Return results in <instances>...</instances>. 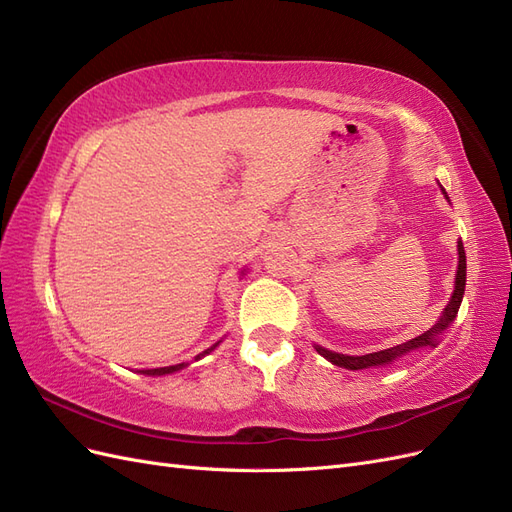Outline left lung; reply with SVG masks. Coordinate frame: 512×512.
Returning a JSON list of instances; mask_svg holds the SVG:
<instances>
[{
  "label": "left lung",
  "mask_w": 512,
  "mask_h": 512,
  "mask_svg": "<svg viewBox=\"0 0 512 512\" xmlns=\"http://www.w3.org/2000/svg\"><path fill=\"white\" fill-rule=\"evenodd\" d=\"M440 190H442L444 198L448 200V205H451V198H448V194H446V190L442 188V185H440ZM457 254H459V258H457V273H455V290L451 294V301L446 303L444 312L440 314V318L436 320V324H433L429 331H425L423 335L410 339V342H404V344H399V346L380 350V352L363 354V356L333 352V350L324 348L320 344H314L316 352L320 356H324V359H327L329 363L337 365V367L356 371V369H369V367H386V365H393V363L401 361V359H404V356H408L412 352H418V350H423V348H438V344L442 342V335L446 333V329L451 327L453 320L457 318V312H459L461 301H463V292H466V250H463L461 239L457 241Z\"/></svg>",
  "instance_id": "left-lung-1"
}]
</instances>
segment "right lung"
<instances>
[{
  "label": "right lung",
  "mask_w": 512,
  "mask_h": 512,
  "mask_svg": "<svg viewBox=\"0 0 512 512\" xmlns=\"http://www.w3.org/2000/svg\"><path fill=\"white\" fill-rule=\"evenodd\" d=\"M241 275H245V269L241 271ZM222 339H224V337H222ZM222 339H220V342H215L211 348H207L205 352L196 354V356H194V361H200V359H203V356L211 354L215 348H218V346L222 344ZM194 361H192V363H194ZM192 363H177V365H168V367H156V369H138V374H143V376H168V374H175V371H181V369H185V367H190Z\"/></svg>",
  "instance_id": "1"
}]
</instances>
